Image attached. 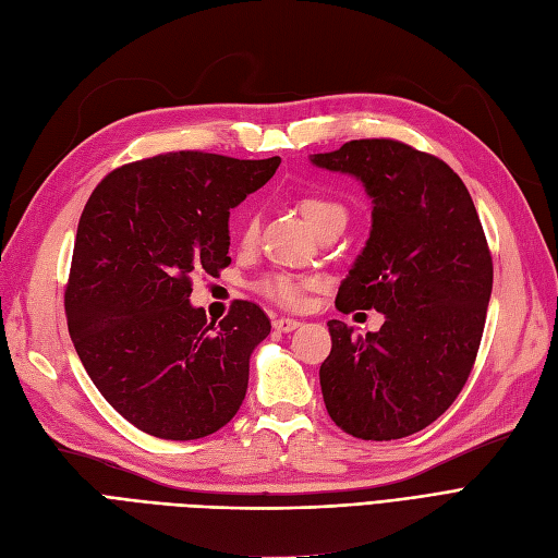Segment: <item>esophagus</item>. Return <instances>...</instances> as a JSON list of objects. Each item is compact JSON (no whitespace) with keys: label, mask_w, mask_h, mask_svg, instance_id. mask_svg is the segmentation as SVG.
<instances>
[{"label":"esophagus","mask_w":558,"mask_h":558,"mask_svg":"<svg viewBox=\"0 0 558 558\" xmlns=\"http://www.w3.org/2000/svg\"><path fill=\"white\" fill-rule=\"evenodd\" d=\"M300 326V320L298 318H289V316H281V318H275L272 320V328L277 330V332H291V330H295Z\"/></svg>","instance_id":"34e87169"}]
</instances>
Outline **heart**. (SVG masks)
<instances>
[{"label":"heart","instance_id":"1","mask_svg":"<svg viewBox=\"0 0 558 558\" xmlns=\"http://www.w3.org/2000/svg\"><path fill=\"white\" fill-rule=\"evenodd\" d=\"M298 207L305 216V221L318 232L324 230L330 223H344L347 221V207L340 199H335L326 193H307L302 195ZM256 238V216L246 211L242 216V226H240V242L246 246ZM302 289H305V281L298 279L295 275L289 272H275L267 275L258 281V291L267 300L277 302V305L283 307H298L302 302Z\"/></svg>","mask_w":558,"mask_h":558}]
</instances>
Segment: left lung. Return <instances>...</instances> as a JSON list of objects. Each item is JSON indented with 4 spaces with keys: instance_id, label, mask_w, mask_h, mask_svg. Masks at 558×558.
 <instances>
[{
    "instance_id": "left-lung-1",
    "label": "left lung",
    "mask_w": 558,
    "mask_h": 558,
    "mask_svg": "<svg viewBox=\"0 0 558 558\" xmlns=\"http://www.w3.org/2000/svg\"><path fill=\"white\" fill-rule=\"evenodd\" d=\"M312 162L361 179L373 197L369 240L335 305L384 314L365 337L328 320L332 349L318 369L326 410L361 440H400L442 416L470 377L492 251L465 183L440 158L396 140H353Z\"/></svg>"
}]
</instances>
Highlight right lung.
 <instances>
[{
    "label": "right lung",
    "instance_id": "add662e5",
    "mask_svg": "<svg viewBox=\"0 0 558 558\" xmlns=\"http://www.w3.org/2000/svg\"><path fill=\"white\" fill-rule=\"evenodd\" d=\"M279 162L160 154L109 172L81 214L64 289L74 349L111 408L160 440L216 433L246 396L269 318L234 300L209 324L189 298L193 275L230 265V209Z\"/></svg>",
    "mask_w": 558,
    "mask_h": 558
}]
</instances>
